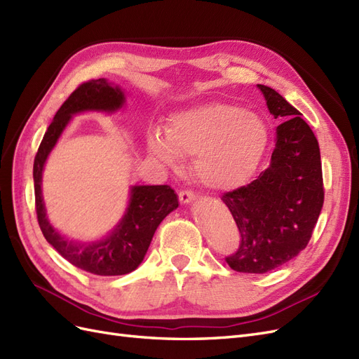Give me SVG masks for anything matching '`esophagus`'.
<instances>
[{"label": "esophagus", "mask_w": 359, "mask_h": 359, "mask_svg": "<svg viewBox=\"0 0 359 359\" xmlns=\"http://www.w3.org/2000/svg\"><path fill=\"white\" fill-rule=\"evenodd\" d=\"M178 198L181 203H190L194 199V194L190 190H181L178 193Z\"/></svg>", "instance_id": "esophagus-1"}]
</instances>
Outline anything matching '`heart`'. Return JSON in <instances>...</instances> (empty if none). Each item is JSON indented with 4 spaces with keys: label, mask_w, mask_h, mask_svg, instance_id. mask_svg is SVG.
<instances>
[{
    "label": "heart",
    "mask_w": 359,
    "mask_h": 359,
    "mask_svg": "<svg viewBox=\"0 0 359 359\" xmlns=\"http://www.w3.org/2000/svg\"><path fill=\"white\" fill-rule=\"evenodd\" d=\"M148 147L168 166L194 156L193 172L205 187L231 190L256 173L269 147V130L262 116L241 106L208 102L173 114L165 136L153 132Z\"/></svg>",
    "instance_id": "heart-1"
}]
</instances>
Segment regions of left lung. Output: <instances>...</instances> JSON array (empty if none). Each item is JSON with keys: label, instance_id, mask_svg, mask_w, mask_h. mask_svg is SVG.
I'll return each mask as SVG.
<instances>
[{"label": "left lung", "instance_id": "left-lung-1", "mask_svg": "<svg viewBox=\"0 0 359 359\" xmlns=\"http://www.w3.org/2000/svg\"><path fill=\"white\" fill-rule=\"evenodd\" d=\"M257 86L269 112L283 121L277 127L271 165L255 181L222 196L241 236L226 262L248 274L273 271L307 247L325 196L316 136L276 90Z\"/></svg>", "mask_w": 359, "mask_h": 359}]
</instances>
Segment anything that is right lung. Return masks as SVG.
<instances>
[{
	"label": "right lung",
	"instance_id": "1",
	"mask_svg": "<svg viewBox=\"0 0 359 359\" xmlns=\"http://www.w3.org/2000/svg\"><path fill=\"white\" fill-rule=\"evenodd\" d=\"M126 100L119 86L106 79H91L81 83L61 104L48 127L34 158V193L39 226L46 241L72 265L95 276H123L135 271L142 262L154 232L165 217L178 208V198L169 186H135L126 215L104 240L81 244L61 236L46 219L41 198V173L45 161L55 147L72 115L83 111L114 112Z\"/></svg>",
	"mask_w": 359,
	"mask_h": 359
}]
</instances>
